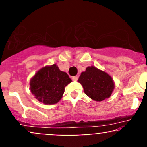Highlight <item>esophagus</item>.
<instances>
[{
  "label": "esophagus",
  "mask_w": 147,
  "mask_h": 147,
  "mask_svg": "<svg viewBox=\"0 0 147 147\" xmlns=\"http://www.w3.org/2000/svg\"><path fill=\"white\" fill-rule=\"evenodd\" d=\"M72 80H74V81H77L78 80V76H73L72 77Z\"/></svg>",
  "instance_id": "34e87169"
}]
</instances>
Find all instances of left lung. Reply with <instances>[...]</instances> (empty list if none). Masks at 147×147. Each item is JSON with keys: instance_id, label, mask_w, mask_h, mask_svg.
<instances>
[{"instance_id": "1", "label": "left lung", "mask_w": 147, "mask_h": 147, "mask_svg": "<svg viewBox=\"0 0 147 147\" xmlns=\"http://www.w3.org/2000/svg\"><path fill=\"white\" fill-rule=\"evenodd\" d=\"M78 82L82 85L85 94L97 102L109 98L114 89L112 77L93 66L87 67L86 71L81 74Z\"/></svg>"}]
</instances>
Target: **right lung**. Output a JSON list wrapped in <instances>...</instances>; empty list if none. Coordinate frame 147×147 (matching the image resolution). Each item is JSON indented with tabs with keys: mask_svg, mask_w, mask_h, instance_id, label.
<instances>
[{
	"mask_svg": "<svg viewBox=\"0 0 147 147\" xmlns=\"http://www.w3.org/2000/svg\"><path fill=\"white\" fill-rule=\"evenodd\" d=\"M71 78L56 65L42 67L31 80L30 89L38 101L45 105L57 103L65 92Z\"/></svg>",
	"mask_w": 147,
	"mask_h": 147,
	"instance_id": "obj_1",
	"label": "right lung"
}]
</instances>
